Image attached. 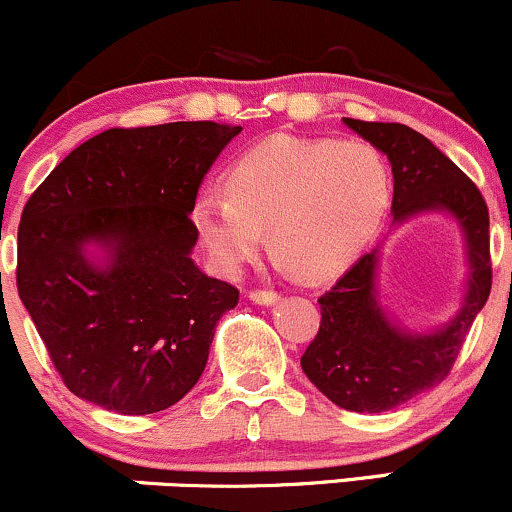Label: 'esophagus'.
Segmentation results:
<instances>
[{"label":"esophagus","mask_w":512,"mask_h":512,"mask_svg":"<svg viewBox=\"0 0 512 512\" xmlns=\"http://www.w3.org/2000/svg\"><path fill=\"white\" fill-rule=\"evenodd\" d=\"M249 297L256 304H275V302H278L280 295L275 290H251Z\"/></svg>","instance_id":"esophagus-1"}]
</instances>
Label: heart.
I'll return each instance as SVG.
<instances>
[{
	"mask_svg": "<svg viewBox=\"0 0 512 512\" xmlns=\"http://www.w3.org/2000/svg\"><path fill=\"white\" fill-rule=\"evenodd\" d=\"M203 193L191 225L222 273H239L258 254L263 229L302 278H333L358 261L380 232L392 179L365 142L273 135L246 149Z\"/></svg>",
	"mask_w": 512,
	"mask_h": 512,
	"instance_id": "heart-1",
	"label": "heart"
}]
</instances>
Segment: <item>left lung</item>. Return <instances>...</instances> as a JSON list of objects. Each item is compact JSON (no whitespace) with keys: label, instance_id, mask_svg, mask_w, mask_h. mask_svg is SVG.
Returning <instances> with one entry per match:
<instances>
[{"label":"left lung","instance_id":"obj_1","mask_svg":"<svg viewBox=\"0 0 512 512\" xmlns=\"http://www.w3.org/2000/svg\"><path fill=\"white\" fill-rule=\"evenodd\" d=\"M387 154L394 174V225L418 212H450L467 241L469 280L457 317L433 333L389 321L377 302V258L360 256L319 297L321 326L302 355V370L326 399L346 411L382 413L428 392L450 375L476 314L491 295L488 208L474 181L428 137L401 123L343 118Z\"/></svg>","mask_w":512,"mask_h":512}]
</instances>
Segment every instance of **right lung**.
<instances>
[{
	"instance_id": "obj_1",
	"label": "right lung",
	"mask_w": 512,
	"mask_h": 512,
	"mask_svg": "<svg viewBox=\"0 0 512 512\" xmlns=\"http://www.w3.org/2000/svg\"><path fill=\"white\" fill-rule=\"evenodd\" d=\"M239 125L111 128L28 198L16 287L72 394L125 416L174 406L203 375L239 290L193 263L191 208ZM102 246L94 259L85 246Z\"/></svg>"
}]
</instances>
